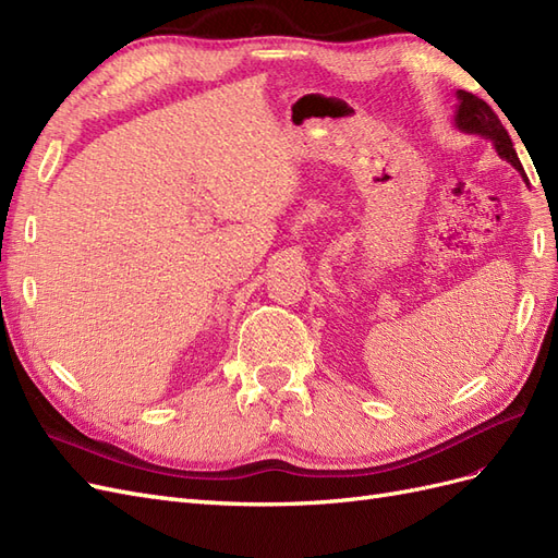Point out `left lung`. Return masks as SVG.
<instances>
[{
    "instance_id": "1",
    "label": "left lung",
    "mask_w": 558,
    "mask_h": 558,
    "mask_svg": "<svg viewBox=\"0 0 558 558\" xmlns=\"http://www.w3.org/2000/svg\"><path fill=\"white\" fill-rule=\"evenodd\" d=\"M456 99H459V105H456V111H453V125L465 134H480V137L492 142L494 148H496V154L502 160H508L514 167V170L521 174V179L529 183L526 174H523V167L517 158V150L512 146L510 134H508V130L502 128L496 111L488 107L484 99H480L477 95H472V93H465V90H456Z\"/></svg>"
}]
</instances>
